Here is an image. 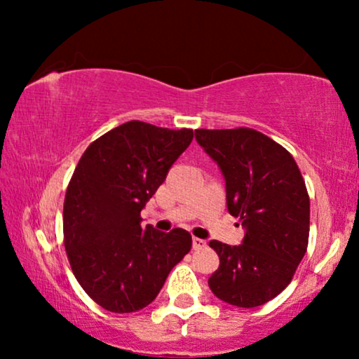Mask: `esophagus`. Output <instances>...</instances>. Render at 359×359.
I'll use <instances>...</instances> for the list:
<instances>
[{"instance_id": "obj_1", "label": "esophagus", "mask_w": 359, "mask_h": 359, "mask_svg": "<svg viewBox=\"0 0 359 359\" xmlns=\"http://www.w3.org/2000/svg\"><path fill=\"white\" fill-rule=\"evenodd\" d=\"M205 240H203V238H198V237H194L193 238V248L194 250H203L204 247H205Z\"/></svg>"}]
</instances>
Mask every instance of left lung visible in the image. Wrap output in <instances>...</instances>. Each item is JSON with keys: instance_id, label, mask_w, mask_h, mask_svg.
Segmentation results:
<instances>
[{"instance_id": "8db88e82", "label": "left lung", "mask_w": 359, "mask_h": 359, "mask_svg": "<svg viewBox=\"0 0 359 359\" xmlns=\"http://www.w3.org/2000/svg\"><path fill=\"white\" fill-rule=\"evenodd\" d=\"M194 134L222 170L229 212L245 229L242 245L209 242L220 259L209 287L232 306H263L287 287L307 252L311 201L301 170L284 147L255 129Z\"/></svg>"}]
</instances>
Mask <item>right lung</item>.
Segmentation results:
<instances>
[{
    "instance_id": "1",
    "label": "right lung",
    "mask_w": 359,
    "mask_h": 359,
    "mask_svg": "<svg viewBox=\"0 0 359 359\" xmlns=\"http://www.w3.org/2000/svg\"><path fill=\"white\" fill-rule=\"evenodd\" d=\"M193 135V129L126 122L90 144L73 171L63 203V243L76 281L106 311L149 306L191 250L184 229H142L140 210Z\"/></svg>"
}]
</instances>
